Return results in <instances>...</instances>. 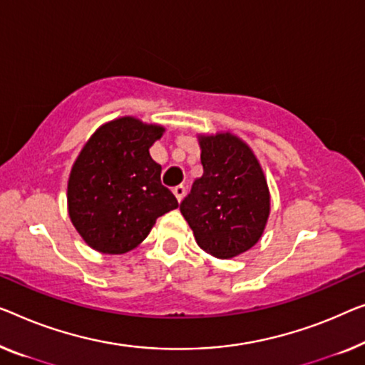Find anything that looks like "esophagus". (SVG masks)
<instances>
[{
  "label": "esophagus",
  "instance_id": "1",
  "mask_svg": "<svg viewBox=\"0 0 365 365\" xmlns=\"http://www.w3.org/2000/svg\"><path fill=\"white\" fill-rule=\"evenodd\" d=\"M185 190H187V188H185L183 185H178V187L173 188V195H175V198H177L178 201L183 200V197H185Z\"/></svg>",
  "mask_w": 365,
  "mask_h": 365
}]
</instances>
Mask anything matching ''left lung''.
Instances as JSON below:
<instances>
[{"instance_id":"left-lung-1","label":"left lung","mask_w":365,"mask_h":365,"mask_svg":"<svg viewBox=\"0 0 365 365\" xmlns=\"http://www.w3.org/2000/svg\"><path fill=\"white\" fill-rule=\"evenodd\" d=\"M203 175L180 211L195 241L216 259H232L262 237L270 215V192L262 165L239 135L198 134Z\"/></svg>"}]
</instances>
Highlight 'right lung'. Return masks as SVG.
Listing matches in <instances>:
<instances>
[{"label":"right lung","instance_id":"add662e5","mask_svg":"<svg viewBox=\"0 0 365 365\" xmlns=\"http://www.w3.org/2000/svg\"><path fill=\"white\" fill-rule=\"evenodd\" d=\"M165 133L155 123L121 116L101 124L80 150L67 183L72 225L101 254L133 251L157 217L178 208L160 183L162 167L149 149Z\"/></svg>","mask_w":365,"mask_h":365}]
</instances>
